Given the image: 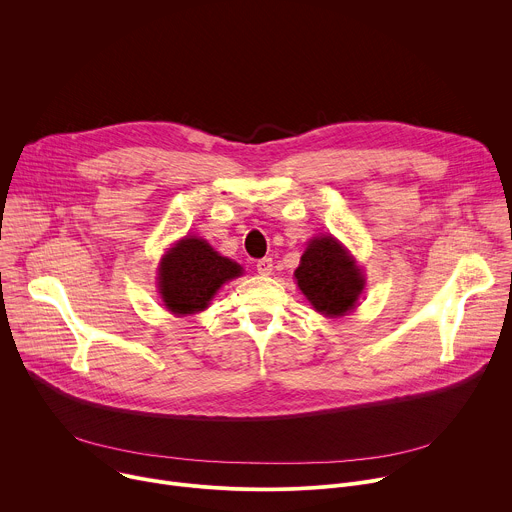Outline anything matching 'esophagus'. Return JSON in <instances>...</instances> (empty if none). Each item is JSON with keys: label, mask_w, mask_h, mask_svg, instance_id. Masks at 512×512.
Instances as JSON below:
<instances>
[{"label": "esophagus", "mask_w": 512, "mask_h": 512, "mask_svg": "<svg viewBox=\"0 0 512 512\" xmlns=\"http://www.w3.org/2000/svg\"><path fill=\"white\" fill-rule=\"evenodd\" d=\"M257 271H259L261 275H271V271H273V259H271V257L259 259V261H257Z\"/></svg>", "instance_id": "obj_1"}]
</instances>
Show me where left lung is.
I'll list each match as a JSON object with an SVG mask.
<instances>
[{
	"mask_svg": "<svg viewBox=\"0 0 512 512\" xmlns=\"http://www.w3.org/2000/svg\"><path fill=\"white\" fill-rule=\"evenodd\" d=\"M294 275L310 304L330 318L350 312L364 285L354 259L332 237L314 239Z\"/></svg>",
	"mask_w": 512,
	"mask_h": 512,
	"instance_id": "obj_1",
	"label": "left lung"
}]
</instances>
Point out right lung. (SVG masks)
Listing matches in <instances>:
<instances>
[{"label":"right lung","mask_w":512,"mask_h":512,"mask_svg":"<svg viewBox=\"0 0 512 512\" xmlns=\"http://www.w3.org/2000/svg\"><path fill=\"white\" fill-rule=\"evenodd\" d=\"M241 265L218 255L206 241L182 239L162 261L160 294L178 316L204 310L223 283L241 275Z\"/></svg>","instance_id":"1"}]
</instances>
